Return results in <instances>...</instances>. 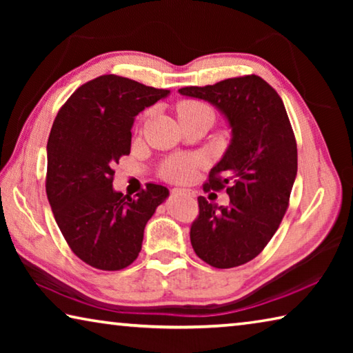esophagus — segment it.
I'll list each match as a JSON object with an SVG mask.
<instances>
[{
  "mask_svg": "<svg viewBox=\"0 0 353 353\" xmlns=\"http://www.w3.org/2000/svg\"><path fill=\"white\" fill-rule=\"evenodd\" d=\"M171 194L172 196H193V193H191L190 190H183V188H179V187L172 188L171 190Z\"/></svg>",
  "mask_w": 353,
  "mask_h": 353,
  "instance_id": "1",
  "label": "esophagus"
}]
</instances>
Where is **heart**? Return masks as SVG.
Wrapping results in <instances>:
<instances>
[{"label": "heart", "instance_id": "1", "mask_svg": "<svg viewBox=\"0 0 353 353\" xmlns=\"http://www.w3.org/2000/svg\"><path fill=\"white\" fill-rule=\"evenodd\" d=\"M201 110H210V109L201 103H194V101H183V103L177 105V112L181 119L188 115H193V113L201 112ZM198 166H199L198 157H187V155L174 157L165 165L163 176L166 179H171V181H188V179L194 176Z\"/></svg>", "mask_w": 353, "mask_h": 353}]
</instances>
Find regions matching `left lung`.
<instances>
[{"instance_id":"obj_1","label":"left lung","mask_w":353,"mask_h":353,"mask_svg":"<svg viewBox=\"0 0 353 353\" xmlns=\"http://www.w3.org/2000/svg\"><path fill=\"white\" fill-rule=\"evenodd\" d=\"M179 93L210 103L232 130L229 146L204 187H227L230 204L218 207L199 196L191 246L213 268L244 265L277 232L296 181L297 146L283 101L255 74L183 87Z\"/></svg>"}]
</instances>
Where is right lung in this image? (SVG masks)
Segmentation results:
<instances>
[{"instance_id": "add662e5", "label": "right lung", "mask_w": 353, "mask_h": 353, "mask_svg": "<svg viewBox=\"0 0 353 353\" xmlns=\"http://www.w3.org/2000/svg\"><path fill=\"white\" fill-rule=\"evenodd\" d=\"M170 97L128 77L83 83L59 110L48 139L46 194L71 250L87 265L118 271L139 256L145 227L170 190L148 183L130 198L113 188V165L130 154L135 117Z\"/></svg>"}]
</instances>
